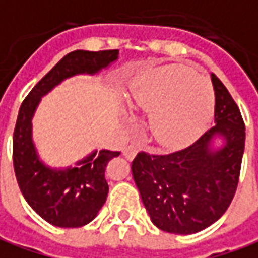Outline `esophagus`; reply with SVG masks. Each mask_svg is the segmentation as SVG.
<instances>
[{
	"label": "esophagus",
	"instance_id": "obj_1",
	"mask_svg": "<svg viewBox=\"0 0 258 258\" xmlns=\"http://www.w3.org/2000/svg\"><path fill=\"white\" fill-rule=\"evenodd\" d=\"M137 152H138V148L135 147V145H133V144H131V145H127V147H124V149H123L124 158L128 160L134 159Z\"/></svg>",
	"mask_w": 258,
	"mask_h": 258
}]
</instances>
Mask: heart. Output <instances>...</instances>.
<instances>
[{
    "label": "heart",
    "instance_id": "heart-1",
    "mask_svg": "<svg viewBox=\"0 0 258 258\" xmlns=\"http://www.w3.org/2000/svg\"><path fill=\"white\" fill-rule=\"evenodd\" d=\"M128 102L135 110L149 113V137L163 148H181L196 141L215 111L211 84L185 66L142 73L130 88Z\"/></svg>",
    "mask_w": 258,
    "mask_h": 258
}]
</instances>
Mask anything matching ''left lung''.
Masks as SVG:
<instances>
[{
    "instance_id": "left-lung-1",
    "label": "left lung",
    "mask_w": 258,
    "mask_h": 258,
    "mask_svg": "<svg viewBox=\"0 0 258 258\" xmlns=\"http://www.w3.org/2000/svg\"><path fill=\"white\" fill-rule=\"evenodd\" d=\"M215 127L190 147L169 155L140 152L131 165L142 203L156 228L191 235L208 228L233 200L244 152V123L228 89L211 75ZM215 138L224 141L213 147Z\"/></svg>"
}]
</instances>
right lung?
<instances>
[{
    "label": "right lung",
    "mask_w": 258,
    "mask_h": 258,
    "mask_svg": "<svg viewBox=\"0 0 258 258\" xmlns=\"http://www.w3.org/2000/svg\"><path fill=\"white\" fill-rule=\"evenodd\" d=\"M117 58L118 50L68 53L36 84L21 104L12 148L16 180L28 204L54 226L81 228L96 218L109 192L106 166L120 152L93 151L74 167H50L37 154L32 138V118L41 98L62 81L81 74L95 75Z\"/></svg>",
    "instance_id": "right-lung-1"
}]
</instances>
